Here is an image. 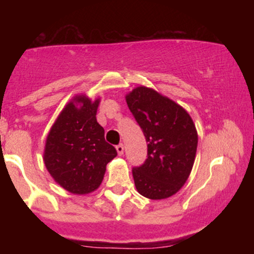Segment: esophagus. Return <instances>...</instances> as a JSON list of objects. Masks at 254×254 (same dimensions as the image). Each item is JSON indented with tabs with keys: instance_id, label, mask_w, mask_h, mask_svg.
<instances>
[{
	"instance_id": "obj_1",
	"label": "esophagus",
	"mask_w": 254,
	"mask_h": 254,
	"mask_svg": "<svg viewBox=\"0 0 254 254\" xmlns=\"http://www.w3.org/2000/svg\"><path fill=\"white\" fill-rule=\"evenodd\" d=\"M116 149H117V153H118V155H123L124 154V145L123 144H118L117 147H116Z\"/></svg>"
}]
</instances>
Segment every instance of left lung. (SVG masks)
Here are the masks:
<instances>
[{"instance_id":"obj_1","label":"left lung","mask_w":254,"mask_h":254,"mask_svg":"<svg viewBox=\"0 0 254 254\" xmlns=\"http://www.w3.org/2000/svg\"><path fill=\"white\" fill-rule=\"evenodd\" d=\"M127 104L148 143L145 161L132 168L137 191L150 199L173 196L188 180L196 156L198 136L190 115L143 86L127 95Z\"/></svg>"}]
</instances>
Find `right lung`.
<instances>
[{
	"label": "right lung",
	"instance_id": "right-lung-1",
	"mask_svg": "<svg viewBox=\"0 0 254 254\" xmlns=\"http://www.w3.org/2000/svg\"><path fill=\"white\" fill-rule=\"evenodd\" d=\"M99 99L75 97L64 107L46 138L44 162L49 173L66 191L84 194L97 190L106 165L117 156L105 141V130L97 122Z\"/></svg>",
	"mask_w": 254,
	"mask_h": 254
}]
</instances>
